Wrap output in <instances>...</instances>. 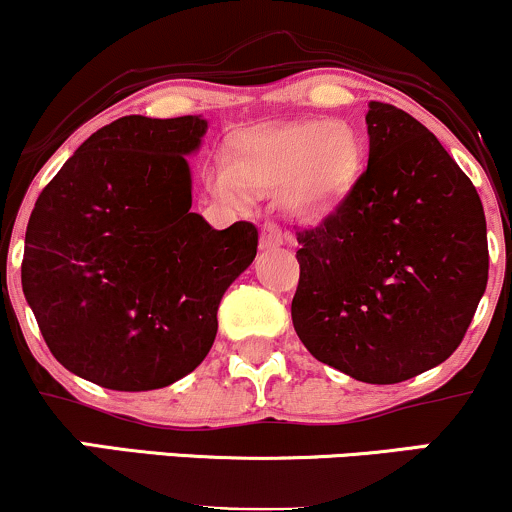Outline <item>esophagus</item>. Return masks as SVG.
<instances>
[{
	"mask_svg": "<svg viewBox=\"0 0 512 512\" xmlns=\"http://www.w3.org/2000/svg\"><path fill=\"white\" fill-rule=\"evenodd\" d=\"M284 243V231L276 226L274 221H267L260 231V245L262 248H276V245Z\"/></svg>",
	"mask_w": 512,
	"mask_h": 512,
	"instance_id": "esophagus-1",
	"label": "esophagus"
}]
</instances>
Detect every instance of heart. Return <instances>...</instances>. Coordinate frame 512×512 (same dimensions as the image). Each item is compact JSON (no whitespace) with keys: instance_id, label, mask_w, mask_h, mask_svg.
Wrapping results in <instances>:
<instances>
[{"instance_id":"b5f03b06","label":"heart","mask_w":512,"mask_h":512,"mask_svg":"<svg viewBox=\"0 0 512 512\" xmlns=\"http://www.w3.org/2000/svg\"><path fill=\"white\" fill-rule=\"evenodd\" d=\"M361 163L354 129L344 122H301L260 134L236 163L211 173V190L223 199H243L246 187L289 190L293 207L325 214L349 190Z\"/></svg>"}]
</instances>
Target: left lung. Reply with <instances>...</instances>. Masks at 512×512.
Listing matches in <instances>:
<instances>
[{
    "label": "left lung",
    "instance_id": "1",
    "mask_svg": "<svg viewBox=\"0 0 512 512\" xmlns=\"http://www.w3.org/2000/svg\"><path fill=\"white\" fill-rule=\"evenodd\" d=\"M368 166L317 226L296 228V334L317 361L370 385L438 366L489 281L477 187L428 129L370 101Z\"/></svg>",
    "mask_w": 512,
    "mask_h": 512
}]
</instances>
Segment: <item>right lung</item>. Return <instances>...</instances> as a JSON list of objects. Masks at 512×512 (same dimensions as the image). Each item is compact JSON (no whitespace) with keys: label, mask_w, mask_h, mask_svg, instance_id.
<instances>
[{"label":"right lung","mask_w":512,"mask_h":512,"mask_svg":"<svg viewBox=\"0 0 512 512\" xmlns=\"http://www.w3.org/2000/svg\"><path fill=\"white\" fill-rule=\"evenodd\" d=\"M197 115H127L93 132L40 192L26 228L23 296L52 356L120 392L192 373L214 344L221 296L257 255L248 221L192 214L185 154Z\"/></svg>","instance_id":"obj_1"}]
</instances>
